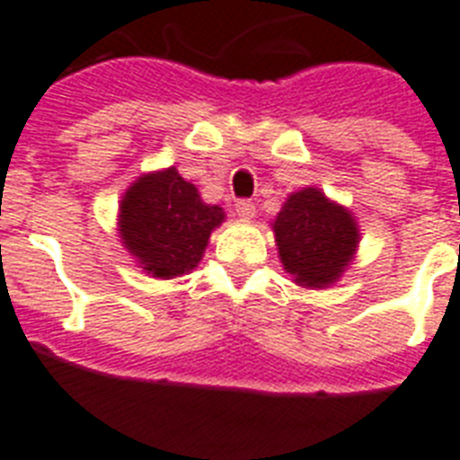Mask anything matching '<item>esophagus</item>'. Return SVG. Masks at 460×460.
<instances>
[{
    "label": "esophagus",
    "instance_id": "1",
    "mask_svg": "<svg viewBox=\"0 0 460 460\" xmlns=\"http://www.w3.org/2000/svg\"><path fill=\"white\" fill-rule=\"evenodd\" d=\"M236 215L243 219V222H248V219L255 217V203H250V200H238L236 203Z\"/></svg>",
    "mask_w": 460,
    "mask_h": 460
}]
</instances>
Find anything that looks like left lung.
Listing matches in <instances>:
<instances>
[{"mask_svg":"<svg viewBox=\"0 0 460 460\" xmlns=\"http://www.w3.org/2000/svg\"><path fill=\"white\" fill-rule=\"evenodd\" d=\"M286 274L302 288L323 290L340 281L359 248V224L345 205L307 186L290 193L271 222Z\"/></svg>","mask_w":460,"mask_h":460,"instance_id":"8db88e82","label":"left lung"}]
</instances>
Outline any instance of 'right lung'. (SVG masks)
Returning a JSON list of instances; mask_svg holds the SVG:
<instances>
[{
  "mask_svg": "<svg viewBox=\"0 0 460 460\" xmlns=\"http://www.w3.org/2000/svg\"><path fill=\"white\" fill-rule=\"evenodd\" d=\"M177 167L146 172L122 193L118 234L134 262L153 279H177L198 267L210 234L224 222Z\"/></svg>",
  "mask_w": 460,
  "mask_h": 460,
  "instance_id": "add662e5",
  "label": "right lung"
}]
</instances>
